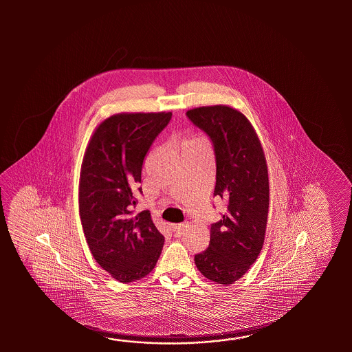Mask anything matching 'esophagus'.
Listing matches in <instances>:
<instances>
[{"mask_svg": "<svg viewBox=\"0 0 352 352\" xmlns=\"http://www.w3.org/2000/svg\"><path fill=\"white\" fill-rule=\"evenodd\" d=\"M171 230H173V234H175V236H182V234L185 232V225H171Z\"/></svg>", "mask_w": 352, "mask_h": 352, "instance_id": "34e87169", "label": "esophagus"}]
</instances>
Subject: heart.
<instances>
[{
  "label": "heart",
  "instance_id": "heart-1",
  "mask_svg": "<svg viewBox=\"0 0 352 352\" xmlns=\"http://www.w3.org/2000/svg\"><path fill=\"white\" fill-rule=\"evenodd\" d=\"M199 143H205L202 141L201 138H191V140H186L185 142H184V150H186L188 147H191V146H195V144H199ZM182 150V151H184Z\"/></svg>",
  "mask_w": 352,
  "mask_h": 352
}]
</instances>
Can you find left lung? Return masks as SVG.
<instances>
[{
    "label": "left lung",
    "instance_id": "1",
    "mask_svg": "<svg viewBox=\"0 0 352 352\" xmlns=\"http://www.w3.org/2000/svg\"><path fill=\"white\" fill-rule=\"evenodd\" d=\"M214 144V196L226 201L223 217L210 228L209 248L195 255L202 276L229 285L247 273L262 250L270 209V179L262 143L243 113L229 105L186 112Z\"/></svg>",
    "mask_w": 352,
    "mask_h": 352
}]
</instances>
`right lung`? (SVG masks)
Returning <instances> with one entry per match:
<instances>
[{
  "label": "right lung",
  "mask_w": 352,
  "mask_h": 352,
  "mask_svg": "<svg viewBox=\"0 0 352 352\" xmlns=\"http://www.w3.org/2000/svg\"><path fill=\"white\" fill-rule=\"evenodd\" d=\"M171 112L117 113L90 137L79 179V215L90 253L120 283L155 268L165 238L150 211L135 214L143 160Z\"/></svg>",
  "instance_id": "right-lung-1"
}]
</instances>
